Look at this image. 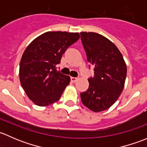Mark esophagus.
<instances>
[{
	"label": "esophagus",
	"instance_id": "esophagus-1",
	"mask_svg": "<svg viewBox=\"0 0 147 147\" xmlns=\"http://www.w3.org/2000/svg\"><path fill=\"white\" fill-rule=\"evenodd\" d=\"M70 80H71V82H75L77 80H78V78H74V77H72V78H70Z\"/></svg>",
	"mask_w": 147,
	"mask_h": 147
}]
</instances>
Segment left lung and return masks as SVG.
<instances>
[{"instance_id":"left-lung-1","label":"left lung","mask_w":147,"mask_h":147,"mask_svg":"<svg viewBox=\"0 0 147 147\" xmlns=\"http://www.w3.org/2000/svg\"><path fill=\"white\" fill-rule=\"evenodd\" d=\"M87 61L94 66V77L80 94L83 105L94 112L109 109L122 92L127 65L119 49L109 39L96 32H80Z\"/></svg>"}]
</instances>
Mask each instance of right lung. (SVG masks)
<instances>
[{
  "mask_svg": "<svg viewBox=\"0 0 147 147\" xmlns=\"http://www.w3.org/2000/svg\"><path fill=\"white\" fill-rule=\"evenodd\" d=\"M78 32H46L32 41L22 55L20 84L36 105L45 107L58 101L70 78L56 68L62 55L79 40Z\"/></svg>",
  "mask_w": 147,
  "mask_h": 147,
  "instance_id": "obj_1",
  "label": "right lung"
}]
</instances>
